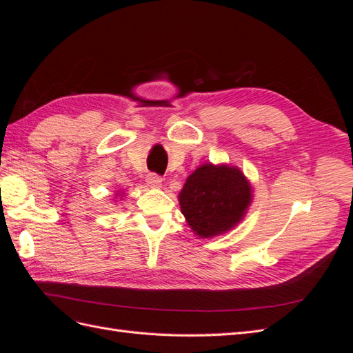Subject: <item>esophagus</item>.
<instances>
[{
	"mask_svg": "<svg viewBox=\"0 0 353 353\" xmlns=\"http://www.w3.org/2000/svg\"><path fill=\"white\" fill-rule=\"evenodd\" d=\"M145 183H147L148 187H152V188H160V187H162L163 179L156 174H148L147 178H145Z\"/></svg>",
	"mask_w": 353,
	"mask_h": 353,
	"instance_id": "obj_1",
	"label": "esophagus"
}]
</instances>
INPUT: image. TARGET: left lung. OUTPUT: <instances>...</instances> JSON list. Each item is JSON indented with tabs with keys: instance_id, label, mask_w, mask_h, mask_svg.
Instances as JSON below:
<instances>
[{
	"instance_id": "left-lung-1",
	"label": "left lung",
	"mask_w": 353,
	"mask_h": 353,
	"mask_svg": "<svg viewBox=\"0 0 353 353\" xmlns=\"http://www.w3.org/2000/svg\"><path fill=\"white\" fill-rule=\"evenodd\" d=\"M181 213L200 239L236 228L253 201V188L240 168L203 163L190 174L178 194Z\"/></svg>"
}]
</instances>
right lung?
Listing matches in <instances>:
<instances>
[{
  "mask_svg": "<svg viewBox=\"0 0 353 353\" xmlns=\"http://www.w3.org/2000/svg\"><path fill=\"white\" fill-rule=\"evenodd\" d=\"M123 199V191L121 190V191H117V193L114 194V199L113 200H116V201H119V200H122Z\"/></svg>",
  "mask_w": 353,
  "mask_h": 353,
  "instance_id": "right-lung-1",
  "label": "right lung"
}]
</instances>
